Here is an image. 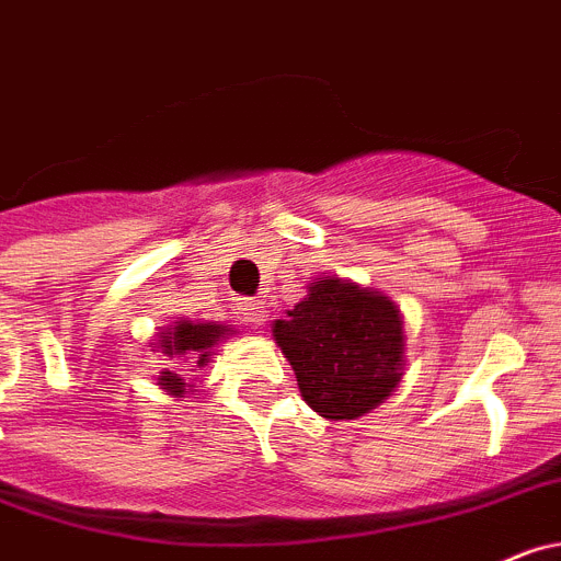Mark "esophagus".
Instances as JSON below:
<instances>
[{
    "label": "esophagus",
    "instance_id": "esophagus-1",
    "mask_svg": "<svg viewBox=\"0 0 561 561\" xmlns=\"http://www.w3.org/2000/svg\"><path fill=\"white\" fill-rule=\"evenodd\" d=\"M233 311H237L239 317L250 324H264L266 317H270V311H266V302L250 300V297H239L237 306H233Z\"/></svg>",
    "mask_w": 561,
    "mask_h": 561
}]
</instances>
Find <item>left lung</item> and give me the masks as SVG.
Here are the masks:
<instances>
[{"label": "left lung", "mask_w": 561, "mask_h": 561, "mask_svg": "<svg viewBox=\"0 0 561 561\" xmlns=\"http://www.w3.org/2000/svg\"><path fill=\"white\" fill-rule=\"evenodd\" d=\"M272 339L297 375L302 399L328 421H350L386 402L408 366L404 319L382 291L319 275Z\"/></svg>", "instance_id": "left-lung-1"}]
</instances>
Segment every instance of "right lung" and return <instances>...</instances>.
<instances>
[{
    "label": "right lung",
    "mask_w": 561,
    "mask_h": 561,
    "mask_svg": "<svg viewBox=\"0 0 561 561\" xmlns=\"http://www.w3.org/2000/svg\"><path fill=\"white\" fill-rule=\"evenodd\" d=\"M237 330L231 324H217V322H192V319L179 317L173 324L162 328L153 339L151 352H162L168 357H179L184 364H195V369H190L192 375L184 377L179 371H159L157 386L162 388L168 397H173L175 402H184L190 397H201L197 393V369L211 364V357L217 355V344L228 335H233Z\"/></svg>",
    "instance_id": "1"
}]
</instances>
